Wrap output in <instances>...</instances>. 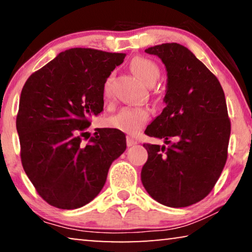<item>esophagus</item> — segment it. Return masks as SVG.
Listing matches in <instances>:
<instances>
[{
	"label": "esophagus",
	"mask_w": 252,
	"mask_h": 252,
	"mask_svg": "<svg viewBox=\"0 0 252 252\" xmlns=\"http://www.w3.org/2000/svg\"><path fill=\"white\" fill-rule=\"evenodd\" d=\"M136 144H137V140L136 139H133V138H131V137H126V145H127V147L133 146V145H136Z\"/></svg>",
	"instance_id": "esophagus-1"
}]
</instances>
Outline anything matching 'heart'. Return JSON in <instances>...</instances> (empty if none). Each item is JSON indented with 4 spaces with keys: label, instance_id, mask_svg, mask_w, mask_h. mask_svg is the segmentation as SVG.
<instances>
[{
    "label": "heart",
    "instance_id": "1",
    "mask_svg": "<svg viewBox=\"0 0 252 252\" xmlns=\"http://www.w3.org/2000/svg\"><path fill=\"white\" fill-rule=\"evenodd\" d=\"M131 70L136 74V76L146 86L155 84L158 76L160 69L153 60L145 58V57H137L130 63ZM112 76H108L104 82V94L106 95L111 92ZM151 113L147 108L143 107H126L120 111L118 114L109 119V126L116 130L122 131L127 134H136L144 126L147 125L150 120Z\"/></svg>",
    "mask_w": 252,
    "mask_h": 252
}]
</instances>
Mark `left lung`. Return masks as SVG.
I'll use <instances>...</instances> for the list:
<instances>
[{"mask_svg":"<svg viewBox=\"0 0 252 252\" xmlns=\"http://www.w3.org/2000/svg\"><path fill=\"white\" fill-rule=\"evenodd\" d=\"M145 52L162 60L168 76L165 107L145 133L169 146L144 144L148 158L141 183L158 203L189 207L211 192L227 160L231 122L225 94L217 77L184 45L163 43Z\"/></svg>","mask_w":252,"mask_h":252,"instance_id":"8db88e82","label":"left lung"}]
</instances>
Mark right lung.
Listing matches in <instances>:
<instances>
[{
  "mask_svg": "<svg viewBox=\"0 0 252 252\" xmlns=\"http://www.w3.org/2000/svg\"><path fill=\"white\" fill-rule=\"evenodd\" d=\"M125 57L69 49L32 74L21 90L16 121L21 163L50 205L69 210L89 203L126 151V136L116 129H97L82 141L90 119L104 107V82Z\"/></svg>",
  "mask_w": 252,
  "mask_h": 252,
  "instance_id": "obj_1",
  "label": "right lung"
}]
</instances>
